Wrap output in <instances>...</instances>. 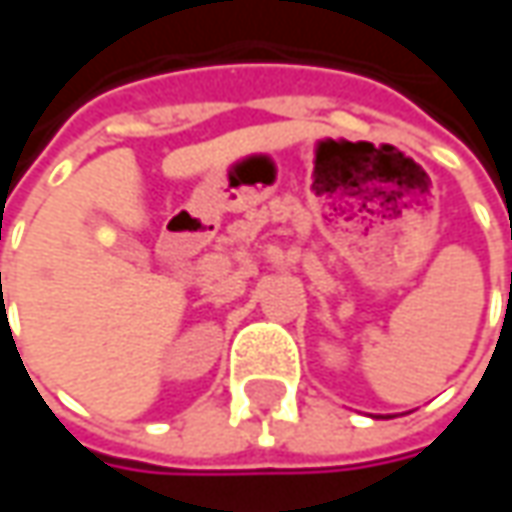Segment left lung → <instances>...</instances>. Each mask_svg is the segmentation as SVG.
Here are the masks:
<instances>
[{"instance_id": "1", "label": "left lung", "mask_w": 512, "mask_h": 512, "mask_svg": "<svg viewBox=\"0 0 512 512\" xmlns=\"http://www.w3.org/2000/svg\"><path fill=\"white\" fill-rule=\"evenodd\" d=\"M376 419H384V416H376Z\"/></svg>"}]
</instances>
